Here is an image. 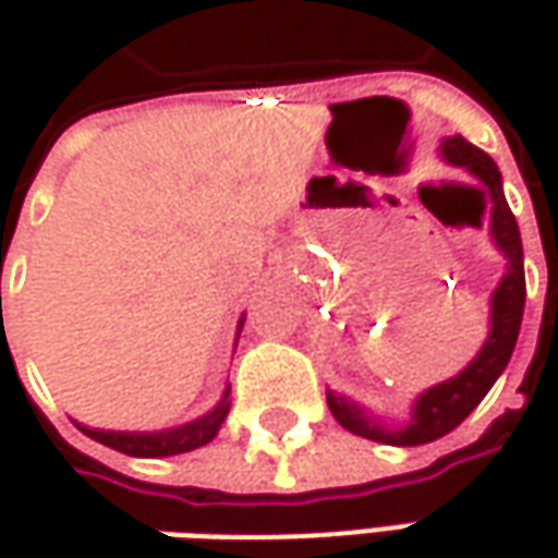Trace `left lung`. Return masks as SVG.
Masks as SVG:
<instances>
[{
    "mask_svg": "<svg viewBox=\"0 0 558 558\" xmlns=\"http://www.w3.org/2000/svg\"><path fill=\"white\" fill-rule=\"evenodd\" d=\"M440 155H444V161L469 170L482 183V189H475V192L482 195V210L484 195L490 202V239H494V245L504 251L506 272L500 286L490 294V329H487L482 351L472 356V363L462 373L440 381V385H432L428 391H422L413 400L410 418L403 425H388L381 418L369 416L351 397L326 391L329 410L338 418V425H344L348 432H354L360 438L395 444V447H418V444L444 438L447 432H453L462 418L482 403L484 395L494 388V381L500 378L509 356L515 351L522 313H525L522 235H519V223H515V217H512V210L506 204L504 177H500L497 163L490 161L482 148H475L472 142H465L462 136H447L440 142Z\"/></svg>",
    "mask_w": 558,
    "mask_h": 558,
    "instance_id": "8db88e82",
    "label": "left lung"
}]
</instances>
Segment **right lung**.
<instances>
[{"instance_id": "add662e5", "label": "right lung", "mask_w": 558, "mask_h": 558, "mask_svg": "<svg viewBox=\"0 0 558 558\" xmlns=\"http://www.w3.org/2000/svg\"><path fill=\"white\" fill-rule=\"evenodd\" d=\"M245 326V316L239 319V332ZM229 416V385H226L223 397L214 410H207L204 416L192 418L185 425L177 428H163V432H105V428H89V425H80L76 428L86 435V438L98 440L118 453L126 457H145V460H155V457H177V453H189V450H198L204 444L217 438L223 418Z\"/></svg>"}]
</instances>
